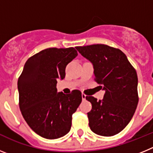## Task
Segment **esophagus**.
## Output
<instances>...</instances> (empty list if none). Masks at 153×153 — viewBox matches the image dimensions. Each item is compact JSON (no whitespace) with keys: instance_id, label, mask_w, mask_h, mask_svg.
Here are the masks:
<instances>
[{"instance_id":"esophagus-1","label":"esophagus","mask_w":153,"mask_h":153,"mask_svg":"<svg viewBox=\"0 0 153 153\" xmlns=\"http://www.w3.org/2000/svg\"><path fill=\"white\" fill-rule=\"evenodd\" d=\"M86 96L85 95V94H82V100H83V101L86 100Z\"/></svg>"}]
</instances>
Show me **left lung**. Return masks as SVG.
I'll use <instances>...</instances> for the list:
<instances>
[{
	"label": "left lung",
	"instance_id": "1",
	"mask_svg": "<svg viewBox=\"0 0 153 153\" xmlns=\"http://www.w3.org/2000/svg\"><path fill=\"white\" fill-rule=\"evenodd\" d=\"M76 49L92 63L95 80L106 92L101 100L86 97L92 104L87 113L90 129L102 136L118 134L130 122L137 107L136 71L119 49L104 44Z\"/></svg>",
	"mask_w": 153,
	"mask_h": 153
}]
</instances>
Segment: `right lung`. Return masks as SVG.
<instances>
[{"label":"right lung","instance_id":"right-lung-1","mask_svg":"<svg viewBox=\"0 0 153 153\" xmlns=\"http://www.w3.org/2000/svg\"><path fill=\"white\" fill-rule=\"evenodd\" d=\"M74 47L47 48L27 60L17 81L20 109L31 129L41 137L55 140L70 130L72 115L82 102L79 90L58 93V79L65 77L67 65L77 56Z\"/></svg>","mask_w":153,"mask_h":153}]
</instances>
